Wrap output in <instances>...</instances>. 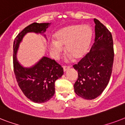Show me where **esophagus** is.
I'll list each match as a JSON object with an SVG mask.
<instances>
[{"label": "esophagus", "instance_id": "obj_1", "mask_svg": "<svg viewBox=\"0 0 125 125\" xmlns=\"http://www.w3.org/2000/svg\"><path fill=\"white\" fill-rule=\"evenodd\" d=\"M70 69V67L65 65V66H63V71H64V72H65L66 71H67L68 69Z\"/></svg>", "mask_w": 125, "mask_h": 125}]
</instances>
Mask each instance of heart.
Returning <instances> with one entry per match:
<instances>
[{"label":"heart","mask_w":125,"mask_h":125,"mask_svg":"<svg viewBox=\"0 0 125 125\" xmlns=\"http://www.w3.org/2000/svg\"><path fill=\"white\" fill-rule=\"evenodd\" d=\"M51 45V52L57 56L65 47L67 54L74 60L82 58L87 52L92 38V30L87 25L72 24L58 30Z\"/></svg>","instance_id":"heart-1"}]
</instances>
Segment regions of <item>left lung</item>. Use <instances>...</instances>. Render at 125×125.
<instances>
[{
	"label": "left lung",
	"instance_id": "obj_1",
	"mask_svg": "<svg viewBox=\"0 0 125 125\" xmlns=\"http://www.w3.org/2000/svg\"><path fill=\"white\" fill-rule=\"evenodd\" d=\"M95 23V42L91 50L73 65L78 71V79L74 84L76 95L92 100L99 97L110 79L114 58L112 36L99 20Z\"/></svg>",
	"mask_w": 125,
	"mask_h": 125
}]
</instances>
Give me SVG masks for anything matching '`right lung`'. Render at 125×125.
<instances>
[{
  "label": "right lung",
  "instance_id": "1",
  "mask_svg": "<svg viewBox=\"0 0 125 125\" xmlns=\"http://www.w3.org/2000/svg\"><path fill=\"white\" fill-rule=\"evenodd\" d=\"M50 24L49 22H34L24 28L13 42V63L17 82L24 95L34 103H45L53 97L55 93V81L63 75V68L54 60L46 56H43L33 66L24 67L19 63L16 54L19 44L27 33L43 34Z\"/></svg>",
  "mask_w": 125,
  "mask_h": 125
}]
</instances>
